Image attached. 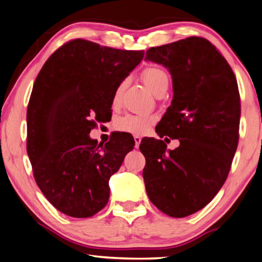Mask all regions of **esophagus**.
Returning a JSON list of instances; mask_svg holds the SVG:
<instances>
[{"instance_id":"obj_1","label":"esophagus","mask_w":262,"mask_h":262,"mask_svg":"<svg viewBox=\"0 0 262 262\" xmlns=\"http://www.w3.org/2000/svg\"><path fill=\"white\" fill-rule=\"evenodd\" d=\"M134 138H135V144H136V147L138 148V147H139V144H140V141H141L140 136H135Z\"/></svg>"}]
</instances>
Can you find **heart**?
Returning <instances> with one entry per match:
<instances>
[{"label": "heart", "instance_id": "1", "mask_svg": "<svg viewBox=\"0 0 262 262\" xmlns=\"http://www.w3.org/2000/svg\"><path fill=\"white\" fill-rule=\"evenodd\" d=\"M141 79L156 95H160L161 93H165L169 85V76L167 74V72L158 66H148L144 68L143 72H141ZM126 83L127 80L124 79L116 85L113 95V104L115 106L121 103ZM154 122H156V117L153 115L127 114L118 119L117 127L121 131L138 136L144 135Z\"/></svg>", "mask_w": 262, "mask_h": 262}]
</instances>
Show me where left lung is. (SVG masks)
Instances as JSON below:
<instances>
[{"label":"left lung","mask_w":262,"mask_h":262,"mask_svg":"<svg viewBox=\"0 0 262 262\" xmlns=\"http://www.w3.org/2000/svg\"><path fill=\"white\" fill-rule=\"evenodd\" d=\"M145 59L170 72L174 97L156 131L180 140L173 151L162 140H141L145 187L160 211L187 217L211 202L231 169L242 110L237 79L220 50L202 37L151 47Z\"/></svg>","instance_id":"1"}]
</instances>
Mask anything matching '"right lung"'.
<instances>
[{
  "instance_id": "obj_1",
  "label": "right lung",
  "mask_w": 262,
  "mask_h": 262,
  "mask_svg": "<svg viewBox=\"0 0 262 262\" xmlns=\"http://www.w3.org/2000/svg\"><path fill=\"white\" fill-rule=\"evenodd\" d=\"M144 51L72 39L46 60L30 96L27 151L33 178L60 212L88 218L109 201V179L135 146L130 134L97 143L89 134L111 118L116 85L143 60Z\"/></svg>"
}]
</instances>
